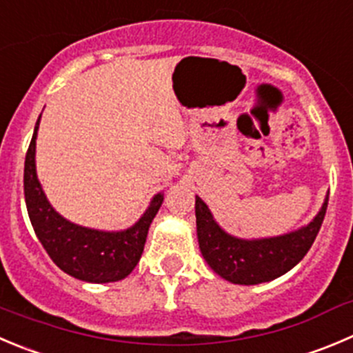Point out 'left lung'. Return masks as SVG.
Returning <instances> with one entry per match:
<instances>
[{"label": "left lung", "instance_id": "1", "mask_svg": "<svg viewBox=\"0 0 353 353\" xmlns=\"http://www.w3.org/2000/svg\"><path fill=\"white\" fill-rule=\"evenodd\" d=\"M325 196L321 210L307 225L272 237H237L214 220L208 204L196 196L197 243L206 263L221 279L241 286L274 281L296 267L317 237L327 210Z\"/></svg>", "mask_w": 353, "mask_h": 353}]
</instances>
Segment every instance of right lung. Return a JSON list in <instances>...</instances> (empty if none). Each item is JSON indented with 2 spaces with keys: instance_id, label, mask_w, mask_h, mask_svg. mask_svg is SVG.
Here are the masks:
<instances>
[{
  "instance_id": "obj_1",
  "label": "right lung",
  "mask_w": 353,
  "mask_h": 353,
  "mask_svg": "<svg viewBox=\"0 0 353 353\" xmlns=\"http://www.w3.org/2000/svg\"><path fill=\"white\" fill-rule=\"evenodd\" d=\"M38 117L23 166V194L32 229L53 263L74 279L92 284L116 283L132 274L143 253L149 227L164 201L157 192L142 216L123 230H100L74 223L59 213L46 197L36 173Z\"/></svg>"
}]
</instances>
